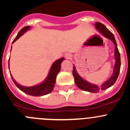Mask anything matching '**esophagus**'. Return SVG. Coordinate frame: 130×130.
<instances>
[{"mask_svg": "<svg viewBox=\"0 0 130 130\" xmlns=\"http://www.w3.org/2000/svg\"><path fill=\"white\" fill-rule=\"evenodd\" d=\"M65 58L67 60H70L72 58V55L70 53H66L65 55Z\"/></svg>", "mask_w": 130, "mask_h": 130, "instance_id": "34e87169", "label": "esophagus"}]
</instances>
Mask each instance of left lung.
I'll list each match as a JSON object with an SVG mask.
<instances>
[{
	"label": "left lung",
	"mask_w": 130,
	"mask_h": 130,
	"mask_svg": "<svg viewBox=\"0 0 130 130\" xmlns=\"http://www.w3.org/2000/svg\"><path fill=\"white\" fill-rule=\"evenodd\" d=\"M95 26L98 30H99L104 36L109 39L110 40L112 41L115 45V60H116V63H115V68H114L113 73L111 78L106 81V82L103 83L101 86H98L95 84H92L86 82V80L83 79L81 77H80L79 75L76 72L75 67H73V70L72 71V73L73 77H74L75 83L77 85V87L81 90H85V91L90 92H98L99 90H104L108 89L111 86H112L116 82L118 77L119 74L120 72V67H121V58H120V53L119 52L118 49L117 43H116V40L113 34L102 23L96 22L95 24Z\"/></svg>",
	"instance_id": "8db88e82"
}]
</instances>
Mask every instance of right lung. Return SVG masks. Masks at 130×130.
<instances>
[{
  "instance_id": "right-lung-1",
  "label": "right lung",
  "mask_w": 130,
  "mask_h": 130,
  "mask_svg": "<svg viewBox=\"0 0 130 130\" xmlns=\"http://www.w3.org/2000/svg\"><path fill=\"white\" fill-rule=\"evenodd\" d=\"M29 28L30 26H25V27H23V28L18 32V35H17L16 37L15 38V39L13 41L12 43H14L15 41L18 40L21 36H22V35H23V34ZM63 60V58H61L60 59H59V60L55 61L53 63V65H52V67H51L49 74H48L46 79L44 80V82H43V83H41L40 85H38V86H33V87H24V86H21V85L18 84L15 82V80L12 78V75L10 76H11L13 82L15 84V86H16L21 90L24 92V93L29 94V95H32V96H42V95L49 94L51 92L53 91V88H54L55 84L56 82V77H57L58 73L60 72V68H61L60 65H61V62H62V61Z\"/></svg>"
}]
</instances>
